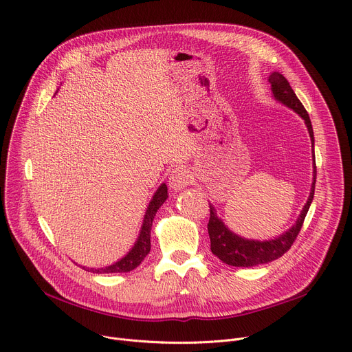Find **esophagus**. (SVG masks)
<instances>
[{
	"label": "esophagus",
	"instance_id": "obj_1",
	"mask_svg": "<svg viewBox=\"0 0 352 352\" xmlns=\"http://www.w3.org/2000/svg\"><path fill=\"white\" fill-rule=\"evenodd\" d=\"M190 182H192V177L185 167H177L170 174L168 184H170V188L174 190H181L186 188Z\"/></svg>",
	"mask_w": 352,
	"mask_h": 352
}]
</instances>
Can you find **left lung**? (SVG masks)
Masks as SVG:
<instances>
[{
  "mask_svg": "<svg viewBox=\"0 0 352 352\" xmlns=\"http://www.w3.org/2000/svg\"><path fill=\"white\" fill-rule=\"evenodd\" d=\"M269 82L272 85V90L274 97L278 100V102L287 104L289 109H292L296 114H299L305 120V124L308 126L312 146L315 143L314 138V129L311 124V118L302 103L299 102V98L294 93L292 87L289 86L288 80L278 72H273L269 76ZM315 157V156H314ZM315 167V175H314V184L311 189V195L308 202L298 217L296 223L291 230H288L285 234L281 236L272 239V241H249L245 238H241L231 232L224 223L217 217L216 210L212 205L210 208V219L208 223V231L210 236V249L213 255H216L221 262L230 266L235 267H250V266H258L263 263H269L272 261L278 259L283 256L285 252H288V249L291 245L295 242L300 228L304 226V220L307 217V213L309 210V206L312 204V199L315 195V182H316V164Z\"/></svg>",
  "mask_w": 352,
  "mask_h": 352,
  "instance_id": "obj_1",
  "label": "left lung"
}]
</instances>
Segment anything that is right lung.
I'll return each mask as SVG.
<instances>
[{
  "label": "right lung",
  "mask_w": 352,
  "mask_h": 352,
  "mask_svg": "<svg viewBox=\"0 0 352 352\" xmlns=\"http://www.w3.org/2000/svg\"><path fill=\"white\" fill-rule=\"evenodd\" d=\"M167 197H168L167 185L163 184L155 193L152 202L148 204V208L144 214L143 226L140 230V235H139L135 246L132 248V250L125 258H122L120 262H117L109 267L87 269V272L90 270L91 273H126V272L136 269L142 263V261L147 256V254L150 252V231H152L153 219H155L159 208L166 202Z\"/></svg>",
  "instance_id": "right-lung-1"
}]
</instances>
